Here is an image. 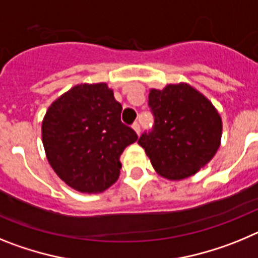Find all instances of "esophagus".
Instances as JSON below:
<instances>
[{
	"mask_svg": "<svg viewBox=\"0 0 258 258\" xmlns=\"http://www.w3.org/2000/svg\"><path fill=\"white\" fill-rule=\"evenodd\" d=\"M132 126H133V129H134V131H136L137 134H140V133H141V125H140V122H138V121H134Z\"/></svg>",
	"mask_w": 258,
	"mask_h": 258,
	"instance_id": "obj_1",
	"label": "esophagus"
}]
</instances>
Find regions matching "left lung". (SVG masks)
<instances>
[{
    "instance_id": "8db88e82",
    "label": "left lung",
    "mask_w": 258,
    "mask_h": 258,
    "mask_svg": "<svg viewBox=\"0 0 258 258\" xmlns=\"http://www.w3.org/2000/svg\"><path fill=\"white\" fill-rule=\"evenodd\" d=\"M149 107L154 125L143 132L138 143L159 174L169 179L187 178L217 152L222 132L220 115L190 85L152 89Z\"/></svg>"
}]
</instances>
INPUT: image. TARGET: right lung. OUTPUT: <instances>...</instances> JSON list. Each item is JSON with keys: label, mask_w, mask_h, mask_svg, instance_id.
Wrapping results in <instances>:
<instances>
[{"label": "right lung", "mask_w": 258, "mask_h": 258, "mask_svg": "<svg viewBox=\"0 0 258 258\" xmlns=\"http://www.w3.org/2000/svg\"><path fill=\"white\" fill-rule=\"evenodd\" d=\"M122 106L106 84L77 85L58 98L42 121L47 160L81 192H102L118 178L120 155L138 140L121 122Z\"/></svg>", "instance_id": "right-lung-1"}]
</instances>
